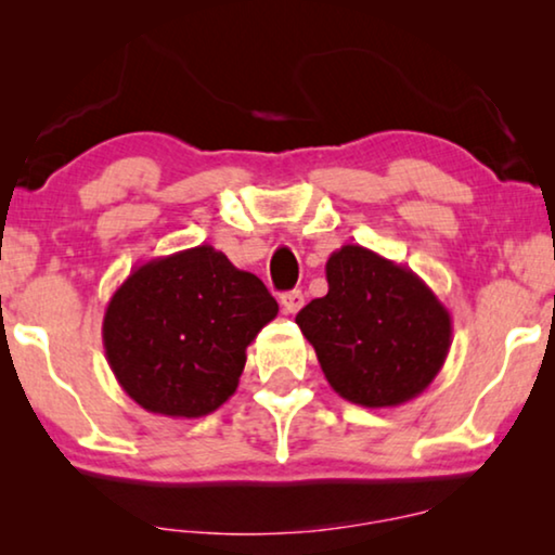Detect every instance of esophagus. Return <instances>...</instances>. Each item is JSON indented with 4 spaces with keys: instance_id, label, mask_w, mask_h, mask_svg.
Returning a JSON list of instances; mask_svg holds the SVG:
<instances>
[{
    "instance_id": "esophagus-1",
    "label": "esophagus",
    "mask_w": 555,
    "mask_h": 555,
    "mask_svg": "<svg viewBox=\"0 0 555 555\" xmlns=\"http://www.w3.org/2000/svg\"><path fill=\"white\" fill-rule=\"evenodd\" d=\"M280 306H283V310H285L287 315H295L302 306H306V295H302V291L285 293L283 300H280Z\"/></svg>"
}]
</instances>
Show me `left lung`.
<instances>
[{
	"label": "left lung",
	"mask_w": 555,
	"mask_h": 555,
	"mask_svg": "<svg viewBox=\"0 0 555 555\" xmlns=\"http://www.w3.org/2000/svg\"><path fill=\"white\" fill-rule=\"evenodd\" d=\"M328 293L295 315L331 389L369 409L420 397L442 371L452 315L414 270L344 245L325 262Z\"/></svg>",
	"instance_id": "1"
}]
</instances>
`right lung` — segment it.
Returning a JSON list of instances; mask_svg holds the SVG:
<instances>
[{
    "mask_svg": "<svg viewBox=\"0 0 555 555\" xmlns=\"http://www.w3.org/2000/svg\"><path fill=\"white\" fill-rule=\"evenodd\" d=\"M278 315L253 272L211 245L135 264L105 308L116 382L151 414L199 420L237 391L247 346Z\"/></svg>",
    "mask_w": 555,
    "mask_h": 555,
    "instance_id": "add662e5",
    "label": "right lung"
}]
</instances>
